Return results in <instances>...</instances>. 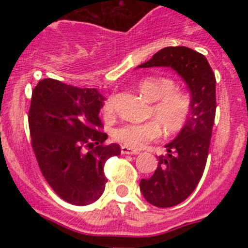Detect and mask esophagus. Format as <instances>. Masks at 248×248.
Returning <instances> with one entry per match:
<instances>
[{"instance_id":"esophagus-1","label":"esophagus","mask_w":248,"mask_h":248,"mask_svg":"<svg viewBox=\"0 0 248 248\" xmlns=\"http://www.w3.org/2000/svg\"><path fill=\"white\" fill-rule=\"evenodd\" d=\"M140 151L139 150H134V149L128 148V146H122V154L124 155H138Z\"/></svg>"}]
</instances>
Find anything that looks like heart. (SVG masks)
I'll use <instances>...</instances> for the list:
<instances>
[{
  "label": "heart",
  "instance_id": "b5f03b06",
  "mask_svg": "<svg viewBox=\"0 0 248 248\" xmlns=\"http://www.w3.org/2000/svg\"><path fill=\"white\" fill-rule=\"evenodd\" d=\"M176 88L172 78L151 76L139 83V91L150 102L149 115L154 120L146 123H126L111 131V137L124 146L141 149L161 135L174 137L185 129L192 113V97L189 92ZM104 113H113V103L108 100Z\"/></svg>",
  "mask_w": 248,
  "mask_h": 248
}]
</instances>
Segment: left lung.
I'll list each match as a JSON object with an SVG mask.
<instances>
[{
	"label": "left lung",
	"mask_w": 248,
	"mask_h": 248,
	"mask_svg": "<svg viewBox=\"0 0 248 248\" xmlns=\"http://www.w3.org/2000/svg\"><path fill=\"white\" fill-rule=\"evenodd\" d=\"M170 67L185 80L192 97L187 125L160 155L154 175L141 179L144 198L156 207H172L192 194L205 170L216 114V78L203 54L187 47H166L139 68Z\"/></svg>",
	"instance_id": "1"
}]
</instances>
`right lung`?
<instances>
[{"label": "right lung", "mask_w": 248, "mask_h": 248, "mask_svg": "<svg viewBox=\"0 0 248 248\" xmlns=\"http://www.w3.org/2000/svg\"><path fill=\"white\" fill-rule=\"evenodd\" d=\"M97 89L59 80H39L32 92L28 125L37 163L59 198L77 206L97 201L104 192V164L120 155L118 144L105 145Z\"/></svg>", "instance_id": "obj_1"}]
</instances>
